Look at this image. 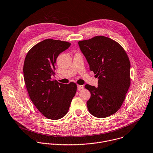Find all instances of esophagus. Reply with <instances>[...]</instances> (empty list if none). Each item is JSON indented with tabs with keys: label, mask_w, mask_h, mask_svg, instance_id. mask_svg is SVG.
<instances>
[{
	"label": "esophagus",
	"mask_w": 153,
	"mask_h": 153,
	"mask_svg": "<svg viewBox=\"0 0 153 153\" xmlns=\"http://www.w3.org/2000/svg\"><path fill=\"white\" fill-rule=\"evenodd\" d=\"M84 89V85H78V90H81Z\"/></svg>",
	"instance_id": "1"
}]
</instances>
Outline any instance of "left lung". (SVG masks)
<instances>
[{
  "instance_id": "8db88e82",
  "label": "left lung",
  "mask_w": 153,
  "mask_h": 153,
  "mask_svg": "<svg viewBox=\"0 0 153 153\" xmlns=\"http://www.w3.org/2000/svg\"><path fill=\"white\" fill-rule=\"evenodd\" d=\"M78 45L90 71L99 77L97 87L85 85L91 93L88 111L99 118L111 116L121 107L130 86L129 57L117 42L104 36L79 41Z\"/></svg>"
}]
</instances>
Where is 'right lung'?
<instances>
[{
  "label": "right lung",
  "mask_w": 153,
  "mask_h": 153,
  "mask_svg": "<svg viewBox=\"0 0 153 153\" xmlns=\"http://www.w3.org/2000/svg\"><path fill=\"white\" fill-rule=\"evenodd\" d=\"M70 46L69 42L46 39L33 46L24 60V78L30 98L43 116L52 120L66 114L76 92L75 83L51 79L57 56Z\"/></svg>",
  "instance_id": "1"
}]
</instances>
